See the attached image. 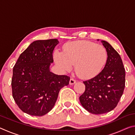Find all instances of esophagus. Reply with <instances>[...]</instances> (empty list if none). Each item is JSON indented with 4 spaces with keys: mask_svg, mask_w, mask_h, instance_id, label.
<instances>
[{
    "mask_svg": "<svg viewBox=\"0 0 135 135\" xmlns=\"http://www.w3.org/2000/svg\"><path fill=\"white\" fill-rule=\"evenodd\" d=\"M75 83H76V80L74 79L71 78L70 80V84H74Z\"/></svg>",
    "mask_w": 135,
    "mask_h": 135,
    "instance_id": "obj_1",
    "label": "esophagus"
}]
</instances>
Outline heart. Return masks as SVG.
Instances as JSON below:
<instances>
[{
    "instance_id": "b5f03b06",
    "label": "heart",
    "mask_w": 135,
    "mask_h": 135,
    "mask_svg": "<svg viewBox=\"0 0 135 135\" xmlns=\"http://www.w3.org/2000/svg\"><path fill=\"white\" fill-rule=\"evenodd\" d=\"M108 54L103 46L90 41H76L67 43L63 53L56 51L55 61L64 71H69L74 65L77 76L89 79L99 74L105 64Z\"/></svg>"
}]
</instances>
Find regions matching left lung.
I'll return each instance as SVG.
<instances>
[{
  "instance_id": "1",
  "label": "left lung",
  "mask_w": 135,
  "mask_h": 135,
  "mask_svg": "<svg viewBox=\"0 0 135 135\" xmlns=\"http://www.w3.org/2000/svg\"><path fill=\"white\" fill-rule=\"evenodd\" d=\"M100 42L108 54L106 64L97 76L83 81L85 91L79 98L82 106L94 114L115 108L125 87V69L120 55L106 41Z\"/></svg>"
}]
</instances>
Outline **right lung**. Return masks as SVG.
I'll return each instance as SVG.
<instances>
[{"label":"right lung","instance_id":"obj_1","mask_svg":"<svg viewBox=\"0 0 135 135\" xmlns=\"http://www.w3.org/2000/svg\"><path fill=\"white\" fill-rule=\"evenodd\" d=\"M58 43L56 38L35 41L20 55L13 68L12 97L18 107L30 115L42 116L49 113L59 90L69 84V76L49 70Z\"/></svg>","mask_w":135,"mask_h":135}]
</instances>
